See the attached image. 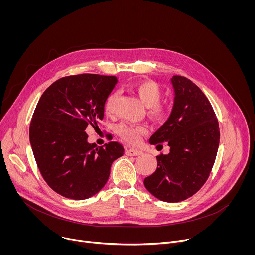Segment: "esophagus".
<instances>
[{"instance_id":"obj_1","label":"esophagus","mask_w":255,"mask_h":255,"mask_svg":"<svg viewBox=\"0 0 255 255\" xmlns=\"http://www.w3.org/2000/svg\"><path fill=\"white\" fill-rule=\"evenodd\" d=\"M125 153L128 156H138V155L142 154V151L137 150V149H127Z\"/></svg>"}]
</instances>
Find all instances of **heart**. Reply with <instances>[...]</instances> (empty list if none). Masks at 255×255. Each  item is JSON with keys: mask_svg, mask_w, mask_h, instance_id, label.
Wrapping results in <instances>:
<instances>
[{"mask_svg": "<svg viewBox=\"0 0 255 255\" xmlns=\"http://www.w3.org/2000/svg\"><path fill=\"white\" fill-rule=\"evenodd\" d=\"M131 90L139 97L142 103L147 107V115L155 122H163L170 114L167 104L160 103L162 91L158 84L153 81H140L131 86ZM119 97L118 92H112L105 102V111L111 114L114 111L115 103ZM116 134L126 143L137 144L147 129L142 125L119 123L115 127Z\"/></svg>", "mask_w": 255, "mask_h": 255, "instance_id": "obj_1", "label": "heart"}]
</instances>
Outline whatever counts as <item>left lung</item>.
Masks as SVG:
<instances>
[{
    "label": "left lung",
    "mask_w": 255,
    "mask_h": 255,
    "mask_svg": "<svg viewBox=\"0 0 255 255\" xmlns=\"http://www.w3.org/2000/svg\"><path fill=\"white\" fill-rule=\"evenodd\" d=\"M174 103L167 121L150 137L153 145L166 142L168 154L156 156L157 168L144 186L155 198L177 203L195 195L214 165L220 130L209 100L191 80L173 76Z\"/></svg>",
    "instance_id": "1"
}]
</instances>
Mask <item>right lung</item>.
Wrapping results in <instances>:
<instances>
[{
	"instance_id": "1",
	"label": "right lung",
	"mask_w": 255,
	"mask_h": 255,
	"mask_svg": "<svg viewBox=\"0 0 255 255\" xmlns=\"http://www.w3.org/2000/svg\"><path fill=\"white\" fill-rule=\"evenodd\" d=\"M116 77L83 74L61 78L42 94L32 116L29 138L46 184L57 194L85 200L106 185L114 160L124 154L116 141L88 142L86 129L104 118L105 102Z\"/></svg>"
}]
</instances>
